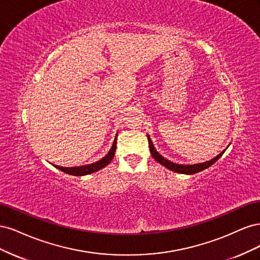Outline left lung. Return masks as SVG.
<instances>
[{
  "label": "left lung",
  "mask_w": 260,
  "mask_h": 260,
  "mask_svg": "<svg viewBox=\"0 0 260 260\" xmlns=\"http://www.w3.org/2000/svg\"><path fill=\"white\" fill-rule=\"evenodd\" d=\"M147 140H148V145H149V151H151V154L152 156L154 157V159L159 162L160 165H162L164 167L168 168L169 170H172L175 172H179V174H184V175H193V174H196V172H200V171H203L204 169H206L208 167H210L211 165H214L220 157L222 156V154L225 152V149H223V151L220 153L219 155H217L215 158H212L208 161H205V162H201V164H194V165H180V164H176V162H172L166 158H164V157L158 154V152L156 151V148L154 147L153 145V142L151 138H149V136L147 135Z\"/></svg>",
  "instance_id": "8db88e82"
}]
</instances>
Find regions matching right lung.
<instances>
[{
    "instance_id": "add662e5",
    "label": "right lung",
    "mask_w": 260,
    "mask_h": 260,
    "mask_svg": "<svg viewBox=\"0 0 260 260\" xmlns=\"http://www.w3.org/2000/svg\"><path fill=\"white\" fill-rule=\"evenodd\" d=\"M116 144H117V136L114 140L112 148L109 149L108 154L96 162H93L90 165H84V166H79V167H60V166H55V167L61 171L66 172V174H68V175H72V176H85V175L93 174V172L104 168L109 162L112 161V159L114 158L115 152H116Z\"/></svg>"
}]
</instances>
